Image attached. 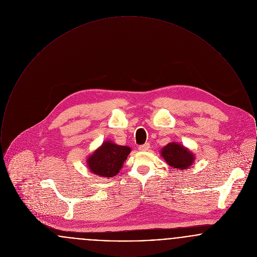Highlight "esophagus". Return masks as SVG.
I'll list each match as a JSON object with an SVG mask.
<instances>
[{"instance_id": "obj_1", "label": "esophagus", "mask_w": 257, "mask_h": 257, "mask_svg": "<svg viewBox=\"0 0 257 257\" xmlns=\"http://www.w3.org/2000/svg\"><path fill=\"white\" fill-rule=\"evenodd\" d=\"M149 147H150V145L147 143V144H145V145H142V146H140L139 147V149L141 150V151H147L149 149Z\"/></svg>"}]
</instances>
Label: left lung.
Masks as SVG:
<instances>
[{"instance_id": "8db88e82", "label": "left lung", "mask_w": 257, "mask_h": 257, "mask_svg": "<svg viewBox=\"0 0 257 257\" xmlns=\"http://www.w3.org/2000/svg\"><path fill=\"white\" fill-rule=\"evenodd\" d=\"M161 153L166 162L178 171L188 169L195 161L192 152L176 143H170L162 149Z\"/></svg>"}]
</instances>
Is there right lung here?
<instances>
[{
  "mask_svg": "<svg viewBox=\"0 0 257 257\" xmlns=\"http://www.w3.org/2000/svg\"><path fill=\"white\" fill-rule=\"evenodd\" d=\"M130 152V147L105 142L87 159L88 169L100 176L112 177L119 172Z\"/></svg>",
  "mask_w": 257,
  "mask_h": 257,
  "instance_id": "add662e5",
  "label": "right lung"
}]
</instances>
